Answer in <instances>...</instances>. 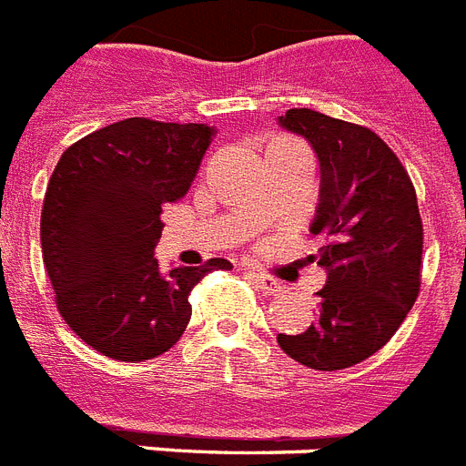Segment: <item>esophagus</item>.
<instances>
[{"instance_id":"1","label":"esophagus","mask_w":466,"mask_h":466,"mask_svg":"<svg viewBox=\"0 0 466 466\" xmlns=\"http://www.w3.org/2000/svg\"><path fill=\"white\" fill-rule=\"evenodd\" d=\"M248 279H251L253 284H256V289H260L265 296H279V293H284L281 281L272 279V277H268V275H258V272H251V275H248Z\"/></svg>"}]
</instances>
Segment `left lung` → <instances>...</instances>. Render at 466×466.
I'll return each mask as SVG.
<instances>
[{"instance_id": "1", "label": "left lung", "mask_w": 466, "mask_h": 466, "mask_svg": "<svg viewBox=\"0 0 466 466\" xmlns=\"http://www.w3.org/2000/svg\"><path fill=\"white\" fill-rule=\"evenodd\" d=\"M279 125L306 137L319 160V203L310 232L327 269L318 315L303 334H277L300 365L353 367L396 334L421 284L420 206L412 179L389 144L362 125L312 108H289Z\"/></svg>"}]
</instances>
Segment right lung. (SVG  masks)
<instances>
[{"instance_id":"1","label":"right lung","mask_w":466,"mask_h":466,"mask_svg":"<svg viewBox=\"0 0 466 466\" xmlns=\"http://www.w3.org/2000/svg\"><path fill=\"white\" fill-rule=\"evenodd\" d=\"M215 130L201 123L127 118L68 147L42 206L40 239L56 308L106 358L144 362L177 343L189 293L229 260L163 275L154 248L160 213L189 191Z\"/></svg>"}]
</instances>
